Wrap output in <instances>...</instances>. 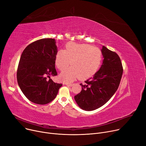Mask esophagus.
I'll use <instances>...</instances> for the list:
<instances>
[{"label": "esophagus", "instance_id": "34e87169", "mask_svg": "<svg viewBox=\"0 0 146 146\" xmlns=\"http://www.w3.org/2000/svg\"><path fill=\"white\" fill-rule=\"evenodd\" d=\"M65 84H66V86H69V87H72V86L73 85V84H72V83H65Z\"/></svg>", "mask_w": 146, "mask_h": 146}]
</instances>
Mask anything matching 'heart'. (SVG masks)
Segmentation results:
<instances>
[{
    "label": "heart",
    "instance_id": "heart-1",
    "mask_svg": "<svg viewBox=\"0 0 146 146\" xmlns=\"http://www.w3.org/2000/svg\"><path fill=\"white\" fill-rule=\"evenodd\" d=\"M102 59V54L100 49L89 44L69 42L64 50L61 49L56 53L55 64L60 71L67 69L70 64L72 65V67L59 76L61 81L69 83L78 77L85 79L94 75L99 69Z\"/></svg>",
    "mask_w": 146,
    "mask_h": 146
}]
</instances>
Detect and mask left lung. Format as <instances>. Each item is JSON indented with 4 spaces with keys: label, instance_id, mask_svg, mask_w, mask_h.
Here are the masks:
<instances>
[{
    "label": "left lung",
    "instance_id": "obj_1",
    "mask_svg": "<svg viewBox=\"0 0 146 146\" xmlns=\"http://www.w3.org/2000/svg\"><path fill=\"white\" fill-rule=\"evenodd\" d=\"M102 65L92 77L84 82L74 100L81 109L91 111L107 103L117 91L123 73L120 58L115 52L102 46Z\"/></svg>",
    "mask_w": 146,
    "mask_h": 146
}]
</instances>
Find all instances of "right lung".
I'll return each instance as SVG.
<instances>
[{
  "label": "right lung",
  "mask_w": 146,
  "mask_h": 146,
  "mask_svg": "<svg viewBox=\"0 0 146 146\" xmlns=\"http://www.w3.org/2000/svg\"><path fill=\"white\" fill-rule=\"evenodd\" d=\"M55 39L44 38L29 45L23 50L17 72V83L30 101L39 105L49 103L56 97L62 84L52 81L57 75ZM50 79L48 80L47 77Z\"/></svg>",
  "instance_id": "1"
}]
</instances>
